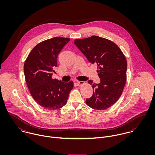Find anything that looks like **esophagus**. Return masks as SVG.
I'll return each mask as SVG.
<instances>
[{
	"label": "esophagus",
	"instance_id": "34e87169",
	"mask_svg": "<svg viewBox=\"0 0 155 155\" xmlns=\"http://www.w3.org/2000/svg\"><path fill=\"white\" fill-rule=\"evenodd\" d=\"M85 84V82H83V81H78V82H76V85H77V86H81L82 85H83V84Z\"/></svg>",
	"mask_w": 155,
	"mask_h": 155
}]
</instances>
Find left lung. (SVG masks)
<instances>
[{"mask_svg":"<svg viewBox=\"0 0 155 155\" xmlns=\"http://www.w3.org/2000/svg\"><path fill=\"white\" fill-rule=\"evenodd\" d=\"M74 45L89 62L96 64L100 78L98 84L89 80L93 89L92 96L86 99L92 109L105 110L114 104L120 97L127 81V62L125 55L114 42L97 36L75 39Z\"/></svg>","mask_w":155,"mask_h":155,"instance_id":"8db88e82","label":"left lung"}]
</instances>
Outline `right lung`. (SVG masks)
<instances>
[{"label": "right lung", "instance_id": "add662e5", "mask_svg": "<svg viewBox=\"0 0 155 155\" xmlns=\"http://www.w3.org/2000/svg\"><path fill=\"white\" fill-rule=\"evenodd\" d=\"M70 39L55 37L35 46L28 54L24 65L27 85L33 99L48 110L63 107L67 101L73 82L65 83L52 79L57 58Z\"/></svg>", "mask_w": 155, "mask_h": 155}]
</instances>
